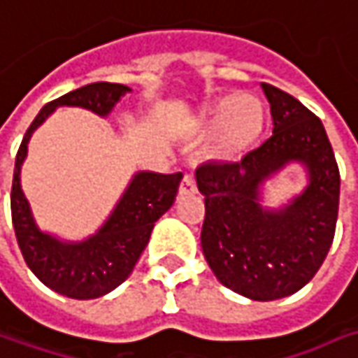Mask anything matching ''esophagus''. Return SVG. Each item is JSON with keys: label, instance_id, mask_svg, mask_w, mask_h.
I'll return each instance as SVG.
<instances>
[{"label": "esophagus", "instance_id": "obj_1", "mask_svg": "<svg viewBox=\"0 0 358 358\" xmlns=\"http://www.w3.org/2000/svg\"><path fill=\"white\" fill-rule=\"evenodd\" d=\"M198 192V188H196V180L194 174L192 172H188V174H184V178H182V184H180V194H196Z\"/></svg>", "mask_w": 358, "mask_h": 358}]
</instances>
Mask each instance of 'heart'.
I'll use <instances>...</instances> for the list:
<instances>
[{
  "label": "heart",
  "mask_w": 358,
  "mask_h": 358,
  "mask_svg": "<svg viewBox=\"0 0 358 358\" xmlns=\"http://www.w3.org/2000/svg\"><path fill=\"white\" fill-rule=\"evenodd\" d=\"M204 124L216 126V154L238 156L262 130V106L252 96H238L230 103H216L204 112Z\"/></svg>",
  "instance_id": "b5f03b06"
}]
</instances>
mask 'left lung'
I'll return each mask as SVG.
<instances>
[{
  "label": "left lung",
  "mask_w": 358,
  "mask_h": 358,
  "mask_svg": "<svg viewBox=\"0 0 358 358\" xmlns=\"http://www.w3.org/2000/svg\"><path fill=\"white\" fill-rule=\"evenodd\" d=\"M272 136L238 162L196 170L204 194L202 252L226 288L252 301L288 296L317 274L333 244L341 176L322 122L290 94L262 84ZM290 159L309 168L311 184L278 213L257 204V186Z\"/></svg>",
  "instance_id": "left-lung-1"
}]
</instances>
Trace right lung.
Returning a JSON list of instances; mask_svg holds the SVG:
<instances>
[{"mask_svg": "<svg viewBox=\"0 0 358 358\" xmlns=\"http://www.w3.org/2000/svg\"><path fill=\"white\" fill-rule=\"evenodd\" d=\"M128 86L96 82L45 103L20 144L11 184V220L20 250L39 280L55 292L87 301L114 290L130 274L146 248L154 222L170 208L178 194L182 172L154 174L140 172L100 230L84 242H62L41 232L22 192L20 170L34 130L57 106H80L98 116H108Z\"/></svg>", "mask_w": 358, "mask_h": 358, "instance_id": "obj_1", "label": "right lung"}]
</instances>
